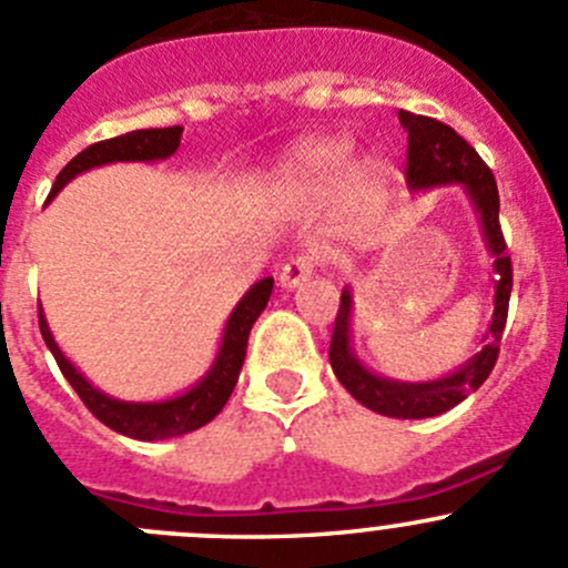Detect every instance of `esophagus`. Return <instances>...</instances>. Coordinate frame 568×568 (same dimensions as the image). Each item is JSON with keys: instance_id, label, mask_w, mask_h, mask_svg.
<instances>
[{"instance_id": "esophagus-1", "label": "esophagus", "mask_w": 568, "mask_h": 568, "mask_svg": "<svg viewBox=\"0 0 568 568\" xmlns=\"http://www.w3.org/2000/svg\"><path fill=\"white\" fill-rule=\"evenodd\" d=\"M318 257L321 255L316 250L300 252L296 257H291V261L280 268V285H283V288H300V285L311 277L313 268L318 266Z\"/></svg>"}]
</instances>
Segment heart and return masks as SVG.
Segmentation results:
<instances>
[{
    "label": "heart",
    "mask_w": 568,
    "mask_h": 568,
    "mask_svg": "<svg viewBox=\"0 0 568 568\" xmlns=\"http://www.w3.org/2000/svg\"><path fill=\"white\" fill-rule=\"evenodd\" d=\"M348 175V153L337 142L305 145L285 164V178L307 192H332Z\"/></svg>",
    "instance_id": "obj_1"
}]
</instances>
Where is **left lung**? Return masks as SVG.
I'll use <instances>...</instances> for the list:
<instances>
[{
	"label": "left lung",
	"instance_id": "8db88e82",
	"mask_svg": "<svg viewBox=\"0 0 568 568\" xmlns=\"http://www.w3.org/2000/svg\"><path fill=\"white\" fill-rule=\"evenodd\" d=\"M400 125L406 131V183L409 189H432L443 183H462L473 209L478 214L484 242L491 252V272H495V313L489 329L484 335V346L467 359L459 371L434 382H395L376 376L365 368L352 352V294L348 288L341 294V307L335 316L329 343V363L337 382L368 409L387 417H434L454 409L469 393L478 390L491 374L500 354V337L506 329L508 300H511L514 268L508 257L506 239L500 231V194L491 170L475 153L467 140H462L450 125L426 114H412L406 109L398 112Z\"/></svg>",
	"mask_w": 568,
	"mask_h": 568
}]
</instances>
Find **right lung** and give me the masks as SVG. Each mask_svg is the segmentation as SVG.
<instances>
[{
	"label": "right lung",
	"instance_id": "add662e5",
	"mask_svg": "<svg viewBox=\"0 0 568 568\" xmlns=\"http://www.w3.org/2000/svg\"><path fill=\"white\" fill-rule=\"evenodd\" d=\"M181 125H170V129H136L129 131V134L112 136V140L95 142V145L84 148L79 156H73L71 162L60 170L54 186H51L49 200L54 197L71 178H77L79 173H88V170L93 168H101V164L159 162V159H170L178 151V145H181ZM272 288V277H263L261 283L252 285L247 294L242 296V302L233 307L231 318H227L220 354H216L209 374H205L192 390L175 395V398L170 400L134 404V400L112 398V395L101 393L99 387L90 385L54 343L49 324H45L43 307H38L40 335H43L49 352L54 354L62 376L71 382V387L77 390L79 398L84 400V406H88L104 426L123 434V437L145 439V443L181 437V434H189L194 432V428L205 426L209 420H214L222 412V406L227 404V398H231L233 387H236L239 382V371H242L244 357H247L250 329L257 321V316L263 313V307H266Z\"/></svg>",
	"mask_w": 568,
	"mask_h": 568
}]
</instances>
